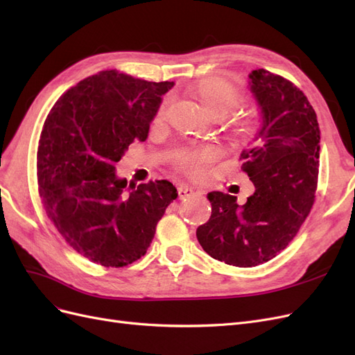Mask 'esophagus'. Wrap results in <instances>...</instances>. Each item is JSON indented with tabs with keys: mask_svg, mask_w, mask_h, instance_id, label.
Instances as JSON below:
<instances>
[{
	"mask_svg": "<svg viewBox=\"0 0 355 355\" xmlns=\"http://www.w3.org/2000/svg\"><path fill=\"white\" fill-rule=\"evenodd\" d=\"M197 194H200V191H197V189H194V188H191V187H188V185H180V187L178 188L179 200H187V198L194 197V196H197Z\"/></svg>",
	"mask_w": 355,
	"mask_h": 355,
	"instance_id": "1",
	"label": "esophagus"
}]
</instances>
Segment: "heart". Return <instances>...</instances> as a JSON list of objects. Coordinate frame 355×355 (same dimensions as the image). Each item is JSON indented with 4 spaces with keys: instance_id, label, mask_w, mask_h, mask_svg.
<instances>
[{
    "instance_id": "1",
    "label": "heart",
    "mask_w": 355,
    "mask_h": 355,
    "mask_svg": "<svg viewBox=\"0 0 355 355\" xmlns=\"http://www.w3.org/2000/svg\"><path fill=\"white\" fill-rule=\"evenodd\" d=\"M192 96L200 102L204 112L211 118H222L234 111L243 102V90L237 83L225 75H210L202 78L192 90ZM168 106L161 103L155 114V123L166 120ZM234 133L241 139H247L256 133V120L253 116L240 118L234 123ZM218 158V151L213 146H201L189 149L179 157L178 167L191 178H202L207 166Z\"/></svg>"
}]
</instances>
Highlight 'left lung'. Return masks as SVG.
<instances>
[{
  "instance_id": "1",
  "label": "left lung",
  "mask_w": 355,
  "mask_h": 355,
  "mask_svg": "<svg viewBox=\"0 0 355 355\" xmlns=\"http://www.w3.org/2000/svg\"><path fill=\"white\" fill-rule=\"evenodd\" d=\"M249 77L262 125L240 161L254 194L239 206L237 197L210 192L211 216L197 230L213 259L240 268L271 261L296 237L314 206L320 166L317 114L304 92L266 69Z\"/></svg>"
}]
</instances>
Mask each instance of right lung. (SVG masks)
Wrapping results in <instances>:
<instances>
[{"label":"right lung","mask_w":355,"mask_h":355,"mask_svg":"<svg viewBox=\"0 0 355 355\" xmlns=\"http://www.w3.org/2000/svg\"><path fill=\"white\" fill-rule=\"evenodd\" d=\"M173 81H146L116 69L84 78L50 110L37 151L38 194L72 249L94 263L121 268L146 253L178 191L149 180L125 191L115 164L144 142L161 96Z\"/></svg>","instance_id":"obj_1"}]
</instances>
